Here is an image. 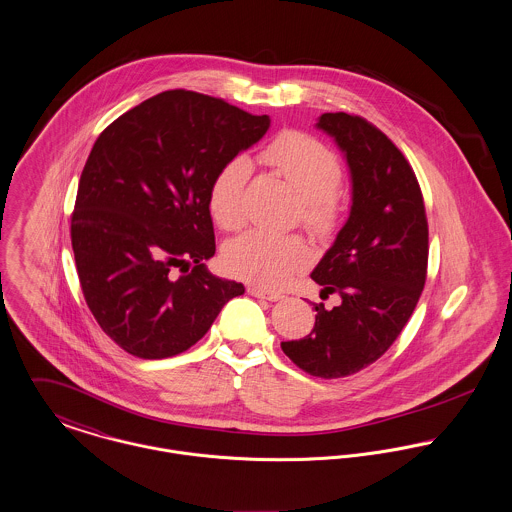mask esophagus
Instances as JSON below:
<instances>
[{
  "instance_id": "esophagus-1",
  "label": "esophagus",
  "mask_w": 512,
  "mask_h": 512,
  "mask_svg": "<svg viewBox=\"0 0 512 512\" xmlns=\"http://www.w3.org/2000/svg\"><path fill=\"white\" fill-rule=\"evenodd\" d=\"M247 292H249L251 296H255V298H263V300H269V302H278V300L284 298V294H280V292H271V290H265V288L255 286V284L249 286Z\"/></svg>"
}]
</instances>
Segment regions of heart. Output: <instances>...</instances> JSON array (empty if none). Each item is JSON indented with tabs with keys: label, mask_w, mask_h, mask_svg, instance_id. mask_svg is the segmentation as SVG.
<instances>
[{
	"label": "heart",
	"mask_w": 512,
	"mask_h": 512,
	"mask_svg": "<svg viewBox=\"0 0 512 512\" xmlns=\"http://www.w3.org/2000/svg\"><path fill=\"white\" fill-rule=\"evenodd\" d=\"M261 159L271 165L298 193L302 220L315 234L337 228L341 206L337 185L341 181L339 159L323 142L304 132H282L263 150ZM251 165L245 158L226 161L208 189L212 220L226 232L245 220V187ZM312 251L300 236L249 230L226 245L224 263L234 275L263 288H278L308 267Z\"/></svg>",
	"instance_id": "obj_1"
}]
</instances>
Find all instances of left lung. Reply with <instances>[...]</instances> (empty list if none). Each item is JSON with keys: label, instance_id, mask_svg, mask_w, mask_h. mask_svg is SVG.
Returning a JSON list of instances; mask_svg holds the SVG:
<instances>
[{"label": "left lung", "instance_id": "1", "mask_svg": "<svg viewBox=\"0 0 512 512\" xmlns=\"http://www.w3.org/2000/svg\"><path fill=\"white\" fill-rule=\"evenodd\" d=\"M319 130L345 154L351 212L312 278L327 310L314 304L304 339L280 343L284 354L317 378H343L386 353L413 314L427 278L429 226L417 177L394 142L364 118L325 113Z\"/></svg>", "mask_w": 512, "mask_h": 512}]
</instances>
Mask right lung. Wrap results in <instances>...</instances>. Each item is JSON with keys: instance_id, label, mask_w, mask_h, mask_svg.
Segmentation results:
<instances>
[{"instance_id": "right-lung-1", "label": "right lung", "mask_w": 512, "mask_h": 512, "mask_svg": "<svg viewBox=\"0 0 512 512\" xmlns=\"http://www.w3.org/2000/svg\"><path fill=\"white\" fill-rule=\"evenodd\" d=\"M269 126L267 115L173 89L118 117L93 144L72 249L91 314L126 353L158 360L191 349L245 292L204 265L216 253L208 189Z\"/></svg>"}]
</instances>
